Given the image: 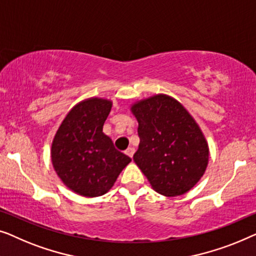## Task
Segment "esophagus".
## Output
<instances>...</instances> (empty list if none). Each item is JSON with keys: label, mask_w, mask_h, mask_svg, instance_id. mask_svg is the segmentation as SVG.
I'll return each mask as SVG.
<instances>
[{"label": "esophagus", "mask_w": 256, "mask_h": 256, "mask_svg": "<svg viewBox=\"0 0 256 256\" xmlns=\"http://www.w3.org/2000/svg\"><path fill=\"white\" fill-rule=\"evenodd\" d=\"M134 152H136V150L133 148V147H128V148L125 150V153H126L130 158H133V154H134Z\"/></svg>", "instance_id": "1"}]
</instances>
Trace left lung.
I'll list each match as a JSON object with an SVG mask.
<instances>
[{"mask_svg":"<svg viewBox=\"0 0 256 256\" xmlns=\"http://www.w3.org/2000/svg\"><path fill=\"white\" fill-rule=\"evenodd\" d=\"M138 120L139 148L133 160L152 188L164 196L188 192L208 162L206 139L178 100L164 94L131 106Z\"/></svg>","mask_w":256,"mask_h":256,"instance_id":"1","label":"left lung"}]
</instances>
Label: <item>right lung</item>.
<instances>
[{
	"mask_svg": "<svg viewBox=\"0 0 256 256\" xmlns=\"http://www.w3.org/2000/svg\"><path fill=\"white\" fill-rule=\"evenodd\" d=\"M111 106V100L98 97L81 100L67 114L53 138V168L78 195L106 194L131 162V158L114 148L112 140L103 133Z\"/></svg>",
	"mask_w": 256,
	"mask_h": 256,
	"instance_id": "right-lung-1",
	"label": "right lung"
}]
</instances>
